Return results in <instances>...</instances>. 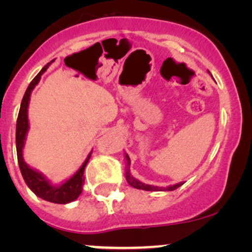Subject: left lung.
Wrapping results in <instances>:
<instances>
[{
    "mask_svg": "<svg viewBox=\"0 0 252 252\" xmlns=\"http://www.w3.org/2000/svg\"><path fill=\"white\" fill-rule=\"evenodd\" d=\"M125 159H126V167H125L126 180L134 188L142 189V190H148V191H171V190H174V189H177V188L180 187V186L184 185V182H179V184L167 186V187H157V186L143 184V182L137 180V179H135L132 174H130V170H129L130 159H129L128 155H127V154H125Z\"/></svg>",
    "mask_w": 252,
    "mask_h": 252,
    "instance_id": "obj_1",
    "label": "left lung"
}]
</instances>
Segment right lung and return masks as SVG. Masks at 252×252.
<instances>
[{"label":"right lung","instance_id":"right-lung-1","mask_svg":"<svg viewBox=\"0 0 252 252\" xmlns=\"http://www.w3.org/2000/svg\"><path fill=\"white\" fill-rule=\"evenodd\" d=\"M55 61V60H54ZM51 61L49 64H47L42 70L39 72V74L33 79L32 82L27 87L25 95H24L22 104H20L18 118H17V125H16V148H17V158H18V164L20 172L25 180L27 187L35 194L37 197L44 199L47 202L56 203V204H67L75 201L79 197V195L82 191V185H84L85 178L84 172L85 167L87 165L89 158H91L92 151L88 154L87 158H86L84 163L79 170L75 173L70 177L66 180L61 182L58 185L51 184V181L48 179L46 175L41 173L35 168L31 167L29 164L24 160L23 150L25 147V141L27 133L30 129V123H29V105L31 94H32L33 89L35 86L39 84L41 75L47 71L49 65L53 63Z\"/></svg>","mask_w":252,"mask_h":252}]
</instances>
